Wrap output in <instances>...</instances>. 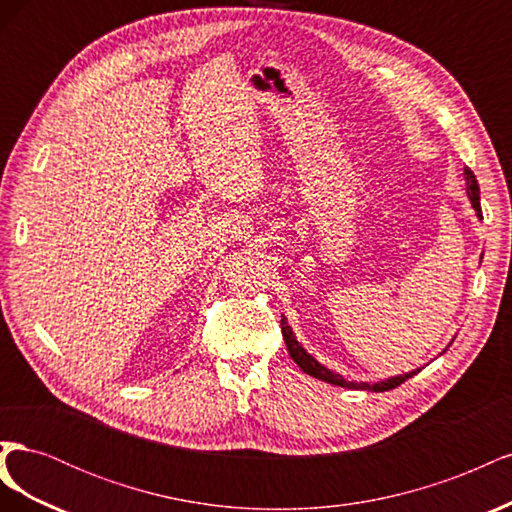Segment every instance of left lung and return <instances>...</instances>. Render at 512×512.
Instances as JSON below:
<instances>
[{
  "instance_id": "left-lung-1",
  "label": "left lung",
  "mask_w": 512,
  "mask_h": 512,
  "mask_svg": "<svg viewBox=\"0 0 512 512\" xmlns=\"http://www.w3.org/2000/svg\"><path fill=\"white\" fill-rule=\"evenodd\" d=\"M463 179H466V192H468L470 203H472V207H474V211H476V215H478V220H483V211H480V190H478V181H476L474 173H472V170H470L468 166L463 168ZM480 258H483V256H480ZM280 324H282V335H284V342H286V348H288V352H290V356H292V361L297 363V365L305 371L307 376L318 378V380H322V382H329V384H335V386H344V389H352V391L384 393V391L395 389V386H399V384H404L408 378L416 376L418 371H421V369H412V371H408V374L386 378V380H380V382H374V384H369V382H356V380L348 382L346 378L335 374V371H331L329 367H324L322 363H318V361L314 359V356L309 354V352L297 342V337H294V333H292V329H290V324H288V320H286L284 316H282Z\"/></svg>"
}]
</instances>
